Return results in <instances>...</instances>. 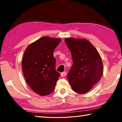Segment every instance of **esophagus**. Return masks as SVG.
<instances>
[{
    "mask_svg": "<svg viewBox=\"0 0 122 122\" xmlns=\"http://www.w3.org/2000/svg\"><path fill=\"white\" fill-rule=\"evenodd\" d=\"M66 72L64 71V72H62V73H61V76L63 77L65 76H66Z\"/></svg>",
    "mask_w": 122,
    "mask_h": 122,
    "instance_id": "esophagus-1",
    "label": "esophagus"
}]
</instances>
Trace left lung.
Wrapping results in <instances>:
<instances>
[{
  "label": "left lung",
  "mask_w": 122,
  "mask_h": 122,
  "mask_svg": "<svg viewBox=\"0 0 122 122\" xmlns=\"http://www.w3.org/2000/svg\"><path fill=\"white\" fill-rule=\"evenodd\" d=\"M64 41L73 60V65L68 74L69 82L74 92L84 94L102 76V59L94 46L86 39L68 38Z\"/></svg>",
  "instance_id": "obj_1"
}]
</instances>
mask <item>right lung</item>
I'll use <instances>...</instances> for the list:
<instances>
[{
	"label": "right lung",
	"mask_w": 122,
	"mask_h": 122,
	"mask_svg": "<svg viewBox=\"0 0 122 122\" xmlns=\"http://www.w3.org/2000/svg\"><path fill=\"white\" fill-rule=\"evenodd\" d=\"M60 38L44 36L30 44L25 51L22 68L25 79L33 92L40 96L52 92L60 76L56 70L53 51Z\"/></svg>",
	"instance_id": "obj_1"
}]
</instances>
